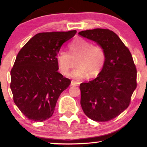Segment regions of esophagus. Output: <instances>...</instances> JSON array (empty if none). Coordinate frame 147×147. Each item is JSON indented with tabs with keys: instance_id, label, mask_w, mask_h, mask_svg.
Listing matches in <instances>:
<instances>
[{
	"instance_id": "esophagus-1",
	"label": "esophagus",
	"mask_w": 147,
	"mask_h": 147,
	"mask_svg": "<svg viewBox=\"0 0 147 147\" xmlns=\"http://www.w3.org/2000/svg\"><path fill=\"white\" fill-rule=\"evenodd\" d=\"M79 84L80 83L79 82H75V81L73 80L71 82V86H79Z\"/></svg>"
}]
</instances>
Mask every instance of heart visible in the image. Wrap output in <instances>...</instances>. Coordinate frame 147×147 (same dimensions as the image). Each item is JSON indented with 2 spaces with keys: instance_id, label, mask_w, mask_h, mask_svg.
<instances>
[{
  "instance_id": "1",
  "label": "heart",
  "mask_w": 147,
  "mask_h": 147,
  "mask_svg": "<svg viewBox=\"0 0 147 147\" xmlns=\"http://www.w3.org/2000/svg\"><path fill=\"white\" fill-rule=\"evenodd\" d=\"M70 55L64 50H60L57 55V62L61 72L67 75L73 66V59H76V68L70 76L77 79H82L88 76L94 78L102 70L106 60L104 48L99 45L80 38L74 41L69 46Z\"/></svg>"
}]
</instances>
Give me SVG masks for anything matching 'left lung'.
Segmentation results:
<instances>
[{
    "mask_svg": "<svg viewBox=\"0 0 147 147\" xmlns=\"http://www.w3.org/2000/svg\"><path fill=\"white\" fill-rule=\"evenodd\" d=\"M80 36L104 48L106 60L98 77L80 84L81 106L95 122L114 119L129 107L137 87V70L129 48L115 33L108 29L87 30Z\"/></svg>",
    "mask_w": 147,
    "mask_h": 147,
    "instance_id": "1",
    "label": "left lung"
}]
</instances>
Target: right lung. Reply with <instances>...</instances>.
I'll use <instances>...</instances> for the list:
<instances>
[{
  "label": "right lung",
  "mask_w": 147,
  "mask_h": 147,
  "mask_svg": "<svg viewBox=\"0 0 147 147\" xmlns=\"http://www.w3.org/2000/svg\"><path fill=\"white\" fill-rule=\"evenodd\" d=\"M76 30L36 34L21 49L11 70L13 99L30 120L52 117L58 98L70 80L58 72L57 55Z\"/></svg>",
  "instance_id": "1"
}]
</instances>
